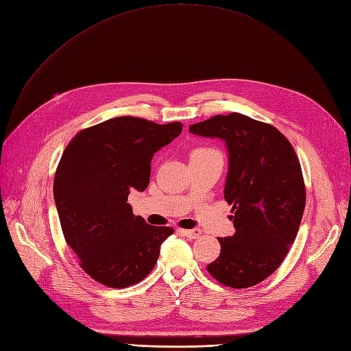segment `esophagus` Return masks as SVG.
Masks as SVG:
<instances>
[{"label":"esophagus","instance_id":"obj_1","mask_svg":"<svg viewBox=\"0 0 351 351\" xmlns=\"http://www.w3.org/2000/svg\"><path fill=\"white\" fill-rule=\"evenodd\" d=\"M180 232L184 234L186 238H189V239H196V238H199L201 237V231L199 230H180Z\"/></svg>","mask_w":351,"mask_h":351}]
</instances>
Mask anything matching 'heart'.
Returning a JSON list of instances; mask_svg holds the SVG:
<instances>
[{
  "label": "heart",
  "mask_w": 351,
  "mask_h": 351,
  "mask_svg": "<svg viewBox=\"0 0 351 351\" xmlns=\"http://www.w3.org/2000/svg\"><path fill=\"white\" fill-rule=\"evenodd\" d=\"M209 152H217L215 149H210V147H199V149H195L192 152V155H199V154H209Z\"/></svg>",
  "instance_id": "heart-1"
}]
</instances>
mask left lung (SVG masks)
<instances>
[{
	"mask_svg": "<svg viewBox=\"0 0 351 351\" xmlns=\"http://www.w3.org/2000/svg\"><path fill=\"white\" fill-rule=\"evenodd\" d=\"M189 132L222 139L230 155L223 197L235 234L218 238L221 254L206 269L226 287L260 284L284 261L306 208L295 150L278 129L241 113L213 116Z\"/></svg>",
	"mask_w": 351,
	"mask_h": 351,
	"instance_id": "1",
	"label": "left lung"
}]
</instances>
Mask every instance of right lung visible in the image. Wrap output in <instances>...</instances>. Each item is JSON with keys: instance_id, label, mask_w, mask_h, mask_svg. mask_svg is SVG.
Segmentation results:
<instances>
[{"instance_id": "obj_1", "label": "right lung", "mask_w": 351, "mask_h": 351, "mask_svg": "<svg viewBox=\"0 0 351 351\" xmlns=\"http://www.w3.org/2000/svg\"><path fill=\"white\" fill-rule=\"evenodd\" d=\"M180 132L179 121L121 116L83 129L64 149L54 201L66 242L95 281L126 288L154 269L173 230L134 217L128 196L147 188L152 158Z\"/></svg>"}]
</instances>
